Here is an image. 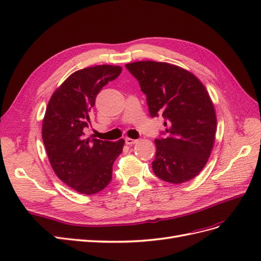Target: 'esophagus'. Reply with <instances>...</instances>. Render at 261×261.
Listing matches in <instances>:
<instances>
[{
    "mask_svg": "<svg viewBox=\"0 0 261 261\" xmlns=\"http://www.w3.org/2000/svg\"><path fill=\"white\" fill-rule=\"evenodd\" d=\"M125 143L127 144V145H129V146H133V145H135L137 143V140L127 137V138H125Z\"/></svg>",
    "mask_w": 261,
    "mask_h": 261,
    "instance_id": "1",
    "label": "esophagus"
}]
</instances>
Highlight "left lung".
Listing matches in <instances>:
<instances>
[{"label": "left lung", "instance_id": "8db88e82", "mask_svg": "<svg viewBox=\"0 0 261 261\" xmlns=\"http://www.w3.org/2000/svg\"><path fill=\"white\" fill-rule=\"evenodd\" d=\"M125 67L146 94L150 116L162 114L168 126L154 140V174L172 184L194 178L208 161L217 128L204 86L192 73L169 63L143 61Z\"/></svg>", "mask_w": 261, "mask_h": 261}]
</instances>
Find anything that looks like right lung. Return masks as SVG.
Masks as SVG:
<instances>
[{"label":"right lung","mask_w":261,"mask_h":261,"mask_svg":"<svg viewBox=\"0 0 261 261\" xmlns=\"http://www.w3.org/2000/svg\"><path fill=\"white\" fill-rule=\"evenodd\" d=\"M121 72V66L112 65L77 70L54 91L46 108L42 139L50 163L58 177L81 194H96L109 185L123 150L124 139L86 137L97 94Z\"/></svg>","instance_id":"obj_1"}]
</instances>
